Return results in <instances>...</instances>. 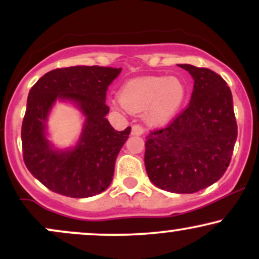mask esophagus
<instances>
[{
	"label": "esophagus",
	"mask_w": 259,
	"mask_h": 259,
	"mask_svg": "<svg viewBox=\"0 0 259 259\" xmlns=\"http://www.w3.org/2000/svg\"><path fill=\"white\" fill-rule=\"evenodd\" d=\"M144 133H145V127L142 125H140V124H135V125H133V129H132L133 135H142Z\"/></svg>",
	"instance_id": "1"
}]
</instances>
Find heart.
I'll list each match as a JSON object with an SVG mask.
<instances>
[{"mask_svg":"<svg viewBox=\"0 0 259 259\" xmlns=\"http://www.w3.org/2000/svg\"><path fill=\"white\" fill-rule=\"evenodd\" d=\"M185 85L175 76H144L132 79L120 91V106L127 111H146L152 123L168 120L185 99Z\"/></svg>","mask_w":259,"mask_h":259,"instance_id":"b5f03b06","label":"heart"}]
</instances>
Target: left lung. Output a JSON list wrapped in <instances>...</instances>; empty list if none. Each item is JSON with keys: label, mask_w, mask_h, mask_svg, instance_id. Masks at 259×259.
Returning <instances> with one entry per match:
<instances>
[{"label": "left lung", "mask_w": 259, "mask_h": 259, "mask_svg": "<svg viewBox=\"0 0 259 259\" xmlns=\"http://www.w3.org/2000/svg\"><path fill=\"white\" fill-rule=\"evenodd\" d=\"M194 78L191 100L165 126L146 136L145 167L159 189L194 194L224 175L237 138L233 95L219 74L179 64Z\"/></svg>", "instance_id": "left-lung-1"}]
</instances>
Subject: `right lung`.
Returning <instances> with one entry per match:
<instances>
[{"instance_id":"1","label":"right lung","mask_w":259,"mask_h":259,"mask_svg":"<svg viewBox=\"0 0 259 259\" xmlns=\"http://www.w3.org/2000/svg\"><path fill=\"white\" fill-rule=\"evenodd\" d=\"M120 68L76 65L41 76L29 91L22 124L23 159L47 189L74 198L91 197L112 183L114 164L132 127L117 132L106 119L108 86ZM75 102L87 117L79 144L70 151H55L44 136L47 115L56 99Z\"/></svg>"}]
</instances>
